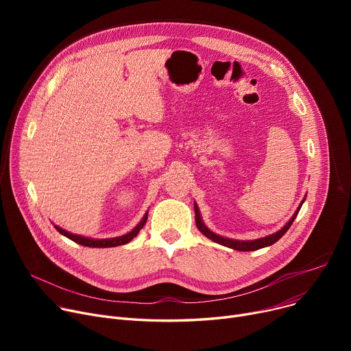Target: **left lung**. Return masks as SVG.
Segmentation results:
<instances>
[{"label":"left lung","mask_w":351,"mask_h":351,"mask_svg":"<svg viewBox=\"0 0 351 351\" xmlns=\"http://www.w3.org/2000/svg\"><path fill=\"white\" fill-rule=\"evenodd\" d=\"M303 202H304V199L302 200V204L299 205L298 210L294 212V215L291 216V219L289 220V222H287L280 230H278V232L273 233V234H269V236H265V237H261V239H256V241H233V239H228V237H223V236H219V234L213 233L212 230H209V229L205 226L204 220H202V217H200V212H199V208H197L196 204H195V222H196L197 229H199L202 233H204L206 237H209L210 241H213V242H216V243H219V245H223V246H226V247L234 249V250L252 252V250L262 249V247L270 246V245L278 242L279 239L289 230V228L291 226V223L294 222V219H296V216H298V213H299V210H300V208H302V205H303Z\"/></svg>","instance_id":"left-lung-1"}]
</instances>
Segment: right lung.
<instances>
[{"label": "right lung", "mask_w": 351, "mask_h": 351, "mask_svg": "<svg viewBox=\"0 0 351 351\" xmlns=\"http://www.w3.org/2000/svg\"><path fill=\"white\" fill-rule=\"evenodd\" d=\"M146 219H147V212L145 213V216L142 217L141 222L126 234H122V236H118V237H110V239H90V237H84V236H80V234H72L64 229H61L60 226H55L53 228L57 229L61 234H64L65 237L71 239V241H73L78 245H82V246H88V247H115V246H121V245H126L132 241V239L139 233V230L143 228V225L146 223Z\"/></svg>", "instance_id": "1"}]
</instances>
